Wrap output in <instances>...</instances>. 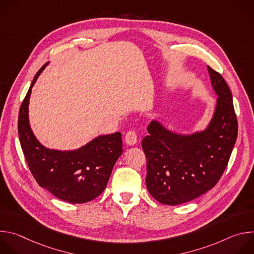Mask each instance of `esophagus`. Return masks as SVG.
Instances as JSON below:
<instances>
[{"instance_id":"1","label":"esophagus","mask_w":254,"mask_h":254,"mask_svg":"<svg viewBox=\"0 0 254 254\" xmlns=\"http://www.w3.org/2000/svg\"><path fill=\"white\" fill-rule=\"evenodd\" d=\"M125 140L127 144H129V146H132V144H134L137 140V135L135 133V131L133 130H128L126 134V137H125Z\"/></svg>"}]
</instances>
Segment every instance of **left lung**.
I'll list each match as a JSON object with an SVG mask.
<instances>
[{
	"label": "left lung",
	"instance_id": "1",
	"mask_svg": "<svg viewBox=\"0 0 254 254\" xmlns=\"http://www.w3.org/2000/svg\"><path fill=\"white\" fill-rule=\"evenodd\" d=\"M207 67L218 95L208 127L183 135L153 121L148 126L149 135L141 141L147 158V188L162 204L186 203L212 189L223 175L237 138L232 93L222 75Z\"/></svg>",
	"mask_w": 254,
	"mask_h": 254
}]
</instances>
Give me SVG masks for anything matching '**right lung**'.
Instances as JSON below:
<instances>
[{
	"mask_svg": "<svg viewBox=\"0 0 254 254\" xmlns=\"http://www.w3.org/2000/svg\"><path fill=\"white\" fill-rule=\"evenodd\" d=\"M45 66L36 73L19 111L22 151L40 187L63 201L86 203L105 189L113 168L123 154L122 133L97 136L76 151L61 152L43 147L30 127L28 106L32 87Z\"/></svg>",
	"mask_w": 254,
	"mask_h": 254,
	"instance_id": "add662e5",
	"label": "right lung"
}]
</instances>
